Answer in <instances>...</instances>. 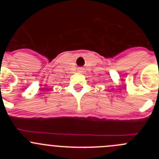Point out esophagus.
I'll return each mask as SVG.
<instances>
[{
  "label": "esophagus",
  "instance_id": "esophagus-1",
  "mask_svg": "<svg viewBox=\"0 0 159 159\" xmlns=\"http://www.w3.org/2000/svg\"><path fill=\"white\" fill-rule=\"evenodd\" d=\"M81 70V68H80V70Z\"/></svg>",
  "mask_w": 159,
  "mask_h": 159
}]
</instances>
